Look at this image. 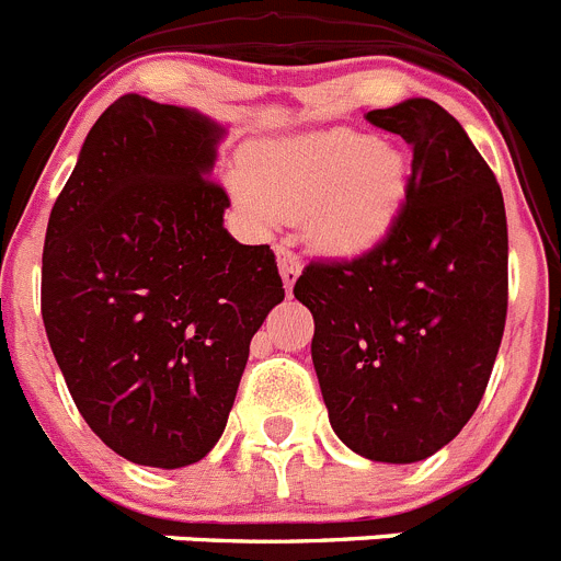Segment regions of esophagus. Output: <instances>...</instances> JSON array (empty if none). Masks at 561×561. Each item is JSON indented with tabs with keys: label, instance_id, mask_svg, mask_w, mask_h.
I'll list each match as a JSON object with an SVG mask.
<instances>
[{
	"label": "esophagus",
	"instance_id": "34e87169",
	"mask_svg": "<svg viewBox=\"0 0 561 561\" xmlns=\"http://www.w3.org/2000/svg\"><path fill=\"white\" fill-rule=\"evenodd\" d=\"M276 262H279V274H282V279H285L287 293H290V287L296 285V279H299V274H301L299 254L287 249V245H279V249H276Z\"/></svg>",
	"mask_w": 561,
	"mask_h": 561
}]
</instances>
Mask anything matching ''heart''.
Instances as JSON below:
<instances>
[{
  "label": "heart",
  "instance_id": "b5f03b06",
  "mask_svg": "<svg viewBox=\"0 0 561 561\" xmlns=\"http://www.w3.org/2000/svg\"><path fill=\"white\" fill-rule=\"evenodd\" d=\"M405 159L355 130L256 148L234 195L256 224L276 215L305 220L318 245L341 254L375 245L405 195Z\"/></svg>",
  "mask_w": 561,
  "mask_h": 561
}]
</instances>
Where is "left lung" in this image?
Here are the masks:
<instances>
[{
	"mask_svg": "<svg viewBox=\"0 0 561 561\" xmlns=\"http://www.w3.org/2000/svg\"><path fill=\"white\" fill-rule=\"evenodd\" d=\"M413 150L405 201L371 249L312 260L293 296L312 312V366L350 450L413 463L476 413L508 310L501 184L438 103L366 114Z\"/></svg>",
	"mask_w": 561,
	"mask_h": 561,
	"instance_id": "left-lung-1",
	"label": "left lung"
}]
</instances>
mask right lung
Listing matches in <instances>:
<instances>
[{"label": "right lung", "mask_w": 561, "mask_h": 561, "mask_svg": "<svg viewBox=\"0 0 561 561\" xmlns=\"http://www.w3.org/2000/svg\"><path fill=\"white\" fill-rule=\"evenodd\" d=\"M220 136L204 114L123 94L49 211V346L85 425L142 467H186L218 444L251 337L285 299L271 245L224 229Z\"/></svg>", "instance_id": "obj_1"}]
</instances>
